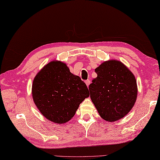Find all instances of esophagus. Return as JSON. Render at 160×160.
Instances as JSON below:
<instances>
[{
    "label": "esophagus",
    "mask_w": 160,
    "mask_h": 160,
    "mask_svg": "<svg viewBox=\"0 0 160 160\" xmlns=\"http://www.w3.org/2000/svg\"><path fill=\"white\" fill-rule=\"evenodd\" d=\"M85 83H86V84L87 87H88L89 85L90 84V80H86V81H85Z\"/></svg>",
    "instance_id": "34e87169"
}]
</instances>
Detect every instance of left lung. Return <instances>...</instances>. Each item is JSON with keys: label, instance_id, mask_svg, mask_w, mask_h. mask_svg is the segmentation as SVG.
<instances>
[{"label": "left lung", "instance_id": "obj_1", "mask_svg": "<svg viewBox=\"0 0 160 160\" xmlns=\"http://www.w3.org/2000/svg\"><path fill=\"white\" fill-rule=\"evenodd\" d=\"M98 74L89 86L90 99L104 120L124 118L136 102L137 80L127 66L118 60L104 61L95 70Z\"/></svg>", "mask_w": 160, "mask_h": 160}]
</instances>
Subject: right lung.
I'll return each instance as SVG.
<instances>
[{"mask_svg": "<svg viewBox=\"0 0 160 160\" xmlns=\"http://www.w3.org/2000/svg\"><path fill=\"white\" fill-rule=\"evenodd\" d=\"M89 95L80 77L71 73L66 63L56 60L45 65L32 81L35 106L42 115L57 124L70 121Z\"/></svg>", "mask_w": 160, "mask_h": 160, "instance_id": "1", "label": "right lung"}]
</instances>
